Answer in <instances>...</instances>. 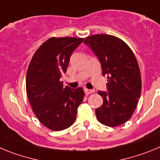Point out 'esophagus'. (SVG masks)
Returning a JSON list of instances; mask_svg holds the SVG:
<instances>
[{"label":"esophagus","instance_id":"obj_1","mask_svg":"<svg viewBox=\"0 0 160 160\" xmlns=\"http://www.w3.org/2000/svg\"><path fill=\"white\" fill-rule=\"evenodd\" d=\"M84 92L86 94H91V93L95 92V89H88V88H84Z\"/></svg>","mask_w":160,"mask_h":160}]
</instances>
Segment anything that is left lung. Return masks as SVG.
I'll use <instances>...</instances> for the list:
<instances>
[{
    "label": "left lung",
    "instance_id": "1",
    "mask_svg": "<svg viewBox=\"0 0 160 160\" xmlns=\"http://www.w3.org/2000/svg\"><path fill=\"white\" fill-rule=\"evenodd\" d=\"M83 43L94 52L108 78L107 91H98L103 103L96 109L98 120L109 127L123 124L132 117L141 94L137 60L128 46L116 37L96 34Z\"/></svg>",
    "mask_w": 160,
    "mask_h": 160
}]
</instances>
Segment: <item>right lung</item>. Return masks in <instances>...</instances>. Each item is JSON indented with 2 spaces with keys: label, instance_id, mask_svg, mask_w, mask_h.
I'll use <instances>...</instances> for the list:
<instances>
[{
  "label": "right lung",
  "instance_id": "1",
  "mask_svg": "<svg viewBox=\"0 0 160 160\" xmlns=\"http://www.w3.org/2000/svg\"><path fill=\"white\" fill-rule=\"evenodd\" d=\"M83 38L52 37L37 50L28 66L26 92L32 111L43 125L61 131L74 123L83 102L82 88H71L60 81L70 57Z\"/></svg>",
  "mask_w": 160,
  "mask_h": 160
}]
</instances>
